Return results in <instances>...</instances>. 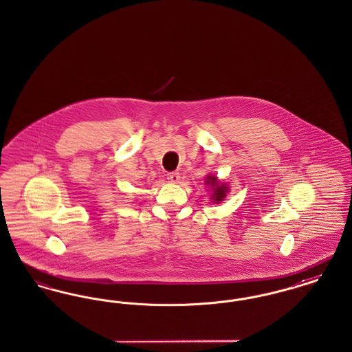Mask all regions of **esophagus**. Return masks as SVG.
Instances as JSON below:
<instances>
[{"label":"esophagus","instance_id":"esophagus-1","mask_svg":"<svg viewBox=\"0 0 352 352\" xmlns=\"http://www.w3.org/2000/svg\"><path fill=\"white\" fill-rule=\"evenodd\" d=\"M179 173H177V171H171V173H168V179L170 182H173V184H177L178 181H179Z\"/></svg>","mask_w":352,"mask_h":352}]
</instances>
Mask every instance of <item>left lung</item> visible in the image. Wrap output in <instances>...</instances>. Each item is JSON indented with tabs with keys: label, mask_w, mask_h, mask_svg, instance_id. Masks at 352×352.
Here are the masks:
<instances>
[{
	"label": "left lung",
	"mask_w": 352,
	"mask_h": 352,
	"mask_svg": "<svg viewBox=\"0 0 352 352\" xmlns=\"http://www.w3.org/2000/svg\"><path fill=\"white\" fill-rule=\"evenodd\" d=\"M207 179H208L207 184H210L215 187L214 188V194H212V201H215V203H220V201L226 198V192L228 191L227 186H224V184L219 186L218 181H217L215 177H208Z\"/></svg>",
	"instance_id": "8db88e82"
}]
</instances>
